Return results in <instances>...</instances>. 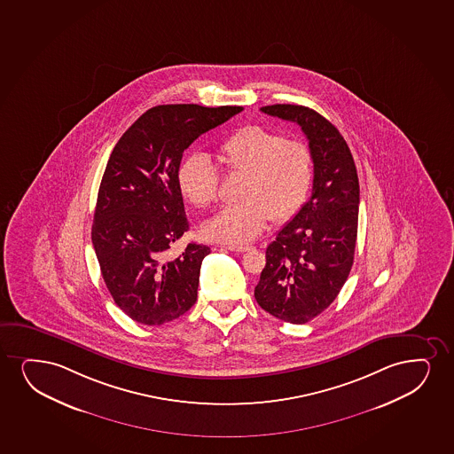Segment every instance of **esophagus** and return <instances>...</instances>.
<instances>
[{
  "instance_id": "34e87169",
  "label": "esophagus",
  "mask_w": 454,
  "mask_h": 454,
  "mask_svg": "<svg viewBox=\"0 0 454 454\" xmlns=\"http://www.w3.org/2000/svg\"><path fill=\"white\" fill-rule=\"evenodd\" d=\"M224 248H227V250H230V252L236 253H244L247 252V250H250V247H248V246H225Z\"/></svg>"
}]
</instances>
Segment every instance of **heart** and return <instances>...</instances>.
Segmentation results:
<instances>
[{
  "label": "heart",
  "mask_w": 454,
  "mask_h": 454,
  "mask_svg": "<svg viewBox=\"0 0 454 454\" xmlns=\"http://www.w3.org/2000/svg\"><path fill=\"white\" fill-rule=\"evenodd\" d=\"M218 161L229 176H241L236 200L202 225L212 241L244 244L258 238L270 219L287 223L304 206L313 156L302 141L286 139L262 126H246L219 147ZM178 187L196 208H208L219 198V173L206 155L189 156L178 168Z\"/></svg>",
  "instance_id": "obj_1"
}]
</instances>
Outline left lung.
<instances>
[{
  "mask_svg": "<svg viewBox=\"0 0 454 454\" xmlns=\"http://www.w3.org/2000/svg\"><path fill=\"white\" fill-rule=\"evenodd\" d=\"M261 110L302 129L315 176L310 200L265 250L254 298L278 319L305 324L333 302L350 275L359 215L356 166L338 129L315 110L294 104Z\"/></svg>",
  "mask_w": 454,
  "mask_h": 454,
  "instance_id": "8db88e82",
  "label": "left lung"
}]
</instances>
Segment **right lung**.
Wrapping results in <instances>:
<instances>
[{"instance_id":"obj_1","label":"right lung","mask_w":454,"mask_h":454,"mask_svg":"<svg viewBox=\"0 0 454 454\" xmlns=\"http://www.w3.org/2000/svg\"><path fill=\"white\" fill-rule=\"evenodd\" d=\"M241 110L156 106L116 143L98 192L92 242L112 298L133 321L161 325L195 304L210 248L190 242L178 258L167 254L189 231L176 175L184 150Z\"/></svg>"}]
</instances>
